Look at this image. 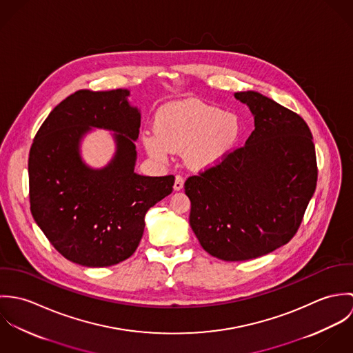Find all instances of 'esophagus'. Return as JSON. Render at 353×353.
I'll return each mask as SVG.
<instances>
[{
	"instance_id": "obj_1",
	"label": "esophagus",
	"mask_w": 353,
	"mask_h": 353,
	"mask_svg": "<svg viewBox=\"0 0 353 353\" xmlns=\"http://www.w3.org/2000/svg\"><path fill=\"white\" fill-rule=\"evenodd\" d=\"M183 183H185V179L181 175H176L175 176V182H174V190L175 192L182 190L183 189Z\"/></svg>"
}]
</instances>
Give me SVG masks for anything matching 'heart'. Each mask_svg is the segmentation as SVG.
I'll return each mask as SVG.
<instances>
[{
  "label": "heart",
  "mask_w": 353,
  "mask_h": 353,
  "mask_svg": "<svg viewBox=\"0 0 353 353\" xmlns=\"http://www.w3.org/2000/svg\"><path fill=\"white\" fill-rule=\"evenodd\" d=\"M241 132L236 114L189 99L161 107L156 115V130L143 133V144L157 160H168L172 152L186 150L188 164L202 170L221 161L236 144Z\"/></svg>",
  "instance_id": "heart-1"
}]
</instances>
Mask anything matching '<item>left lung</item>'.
<instances>
[{"label": "left lung", "instance_id": "1", "mask_svg": "<svg viewBox=\"0 0 353 353\" xmlns=\"http://www.w3.org/2000/svg\"><path fill=\"white\" fill-rule=\"evenodd\" d=\"M254 126L246 144L188 178L190 227L202 249L246 261L287 245L316 188L312 134L301 115L255 91L236 92Z\"/></svg>", "mask_w": 353, "mask_h": 353}]
</instances>
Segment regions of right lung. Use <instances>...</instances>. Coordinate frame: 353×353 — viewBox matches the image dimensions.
<instances>
[{
	"instance_id": "1",
	"label": "right lung",
	"mask_w": 353,
	"mask_h": 353,
	"mask_svg": "<svg viewBox=\"0 0 353 353\" xmlns=\"http://www.w3.org/2000/svg\"><path fill=\"white\" fill-rule=\"evenodd\" d=\"M128 90H80L39 128L28 157L31 213L66 259L104 268L129 258L144 234L145 214L172 192L174 175L134 172L141 123ZM92 127L114 132L116 153L103 169L87 166L81 140Z\"/></svg>"
}]
</instances>
